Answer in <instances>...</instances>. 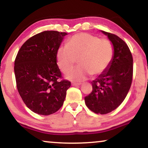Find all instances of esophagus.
I'll list each match as a JSON object with an SVG mask.
<instances>
[{"mask_svg": "<svg viewBox=\"0 0 148 148\" xmlns=\"http://www.w3.org/2000/svg\"><path fill=\"white\" fill-rule=\"evenodd\" d=\"M81 84V83H77V82H72V86H80Z\"/></svg>", "mask_w": 148, "mask_h": 148, "instance_id": "esophagus-1", "label": "esophagus"}]
</instances>
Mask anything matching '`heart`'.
Wrapping results in <instances>:
<instances>
[{"instance_id":"obj_1","label":"heart","mask_w":148,"mask_h":148,"mask_svg":"<svg viewBox=\"0 0 148 148\" xmlns=\"http://www.w3.org/2000/svg\"><path fill=\"white\" fill-rule=\"evenodd\" d=\"M57 62L60 68L67 72L72 68L78 59L77 68L66 74L71 80L81 82L90 75H98L107 70L114 57V47L107 39L80 33L69 39L66 45L57 51Z\"/></svg>"}]
</instances>
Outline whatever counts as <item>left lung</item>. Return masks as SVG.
<instances>
[{
    "label": "left lung",
    "instance_id": "8db88e82",
    "mask_svg": "<svg viewBox=\"0 0 148 148\" xmlns=\"http://www.w3.org/2000/svg\"><path fill=\"white\" fill-rule=\"evenodd\" d=\"M101 32L113 45V60L107 70L92 80V90L84 101L92 112L106 114L116 109L129 92L133 78V57L125 41L116 35Z\"/></svg>",
    "mask_w": 148,
    "mask_h": 148
}]
</instances>
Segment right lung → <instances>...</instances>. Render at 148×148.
Segmentation results:
<instances>
[{
  "label": "right lung",
  "mask_w": 148,
  "mask_h": 148,
  "mask_svg": "<svg viewBox=\"0 0 148 148\" xmlns=\"http://www.w3.org/2000/svg\"><path fill=\"white\" fill-rule=\"evenodd\" d=\"M66 32L45 31L25 41L17 53L14 72L17 90L27 107L40 115H50L62 107L70 87L62 78L57 51Z\"/></svg>",
  "instance_id": "obj_1"
}]
</instances>
